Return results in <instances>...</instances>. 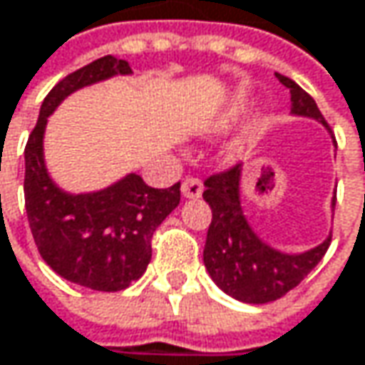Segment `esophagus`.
Segmentation results:
<instances>
[{
	"mask_svg": "<svg viewBox=\"0 0 365 365\" xmlns=\"http://www.w3.org/2000/svg\"><path fill=\"white\" fill-rule=\"evenodd\" d=\"M183 198H200L202 194V182L198 178H185L182 182Z\"/></svg>",
	"mask_w": 365,
	"mask_h": 365,
	"instance_id": "obj_1",
	"label": "esophagus"
}]
</instances>
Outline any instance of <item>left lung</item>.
I'll use <instances>...</instances> for the list:
<instances>
[{
    "instance_id": "8db88e82",
    "label": "left lung",
    "mask_w": 365,
    "mask_h": 365,
    "mask_svg": "<svg viewBox=\"0 0 365 365\" xmlns=\"http://www.w3.org/2000/svg\"><path fill=\"white\" fill-rule=\"evenodd\" d=\"M278 81L290 89V113L309 116L328 127L315 100L292 79L276 73ZM330 129V127H328ZM240 178L242 165L207 178L202 198L209 202L213 219L205 242V267L217 286L252 305H263L284 297L288 290L299 286L305 276L322 261L330 247V236L315 249L288 255L265 245L250 227L242 213L240 202ZM336 202V196L332 205Z\"/></svg>"
}]
</instances>
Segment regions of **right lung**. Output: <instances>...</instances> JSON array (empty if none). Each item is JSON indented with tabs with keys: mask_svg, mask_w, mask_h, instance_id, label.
<instances>
[{
	"mask_svg": "<svg viewBox=\"0 0 365 365\" xmlns=\"http://www.w3.org/2000/svg\"><path fill=\"white\" fill-rule=\"evenodd\" d=\"M115 75H131L129 64L104 56L64 77L46 96L24 148V207L39 255L64 280L102 292L142 278L152 234L182 196L180 183L158 190L135 173L89 194H68L50 178L43 158L48 116L73 91Z\"/></svg>",
	"mask_w": 365,
	"mask_h": 365,
	"instance_id": "add662e5",
	"label": "right lung"
}]
</instances>
